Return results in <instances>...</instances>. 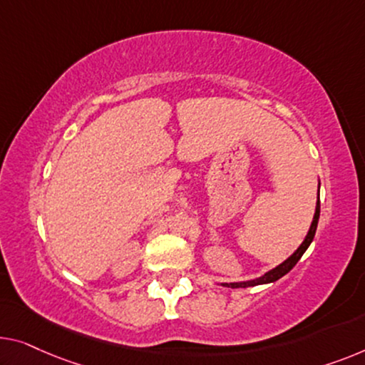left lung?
<instances>
[{
  "instance_id": "left-lung-1",
  "label": "left lung",
  "mask_w": 365,
  "mask_h": 365,
  "mask_svg": "<svg viewBox=\"0 0 365 365\" xmlns=\"http://www.w3.org/2000/svg\"><path fill=\"white\" fill-rule=\"evenodd\" d=\"M318 220H319V198L317 201V210H314V216H313V221H312V226H309V231L307 237H304V241L300 244V247L297 249L295 252H293L290 257L287 260H284L280 265H277L275 269L269 270L267 274H264L262 277H259V279H254V280H247V282H235V284H222L225 287H231V288H246V287H255V285H262V284H272V282L279 280L284 277L285 274H288L293 267H295L298 260L302 259V255L307 251L309 244H312L313 237H314V232H317V226H318Z\"/></svg>"
}]
</instances>
